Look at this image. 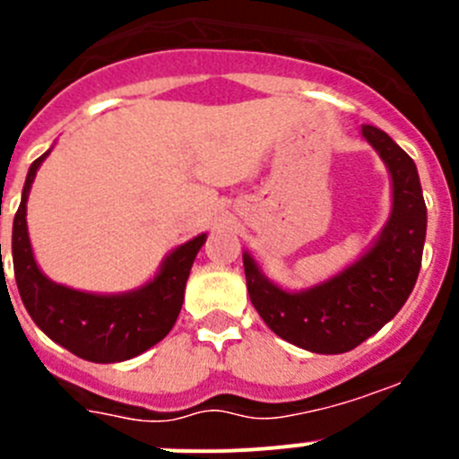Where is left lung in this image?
I'll return each mask as SVG.
<instances>
[{"label": "left lung", "instance_id": "8db88e82", "mask_svg": "<svg viewBox=\"0 0 459 459\" xmlns=\"http://www.w3.org/2000/svg\"><path fill=\"white\" fill-rule=\"evenodd\" d=\"M368 143L393 175V215L375 247L336 278L287 293L260 273L244 253L248 296L271 332L316 354H341L361 345L394 318L411 296L426 239V204L415 161L375 126H361Z\"/></svg>", "mask_w": 459, "mask_h": 459}]
</instances>
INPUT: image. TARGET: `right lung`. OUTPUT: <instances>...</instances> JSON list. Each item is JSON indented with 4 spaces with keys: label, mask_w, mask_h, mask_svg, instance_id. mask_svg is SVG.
I'll return each mask as SVG.
<instances>
[{
    "label": "right lung",
    "mask_w": 459,
    "mask_h": 459,
    "mask_svg": "<svg viewBox=\"0 0 459 459\" xmlns=\"http://www.w3.org/2000/svg\"><path fill=\"white\" fill-rule=\"evenodd\" d=\"M26 175L22 204L13 221V266L17 289L30 318L48 338L93 363L126 361L166 338L184 305L186 280L206 235L181 244L163 262L157 278L143 289L123 296H93L51 282L38 269L26 230V199L39 163Z\"/></svg>",
    "instance_id": "add662e5"
}]
</instances>
